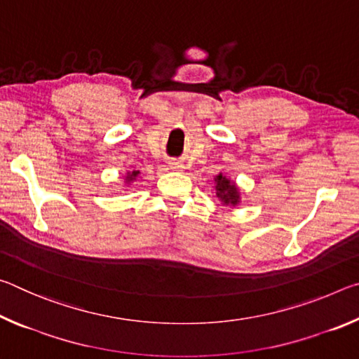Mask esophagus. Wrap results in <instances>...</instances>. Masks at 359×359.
Here are the masks:
<instances>
[{"instance_id":"34e87169","label":"esophagus","mask_w":359,"mask_h":359,"mask_svg":"<svg viewBox=\"0 0 359 359\" xmlns=\"http://www.w3.org/2000/svg\"><path fill=\"white\" fill-rule=\"evenodd\" d=\"M171 169H182V166L177 165V163H171Z\"/></svg>"}]
</instances>
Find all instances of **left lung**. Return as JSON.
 Segmentation results:
<instances>
[{
	"mask_svg": "<svg viewBox=\"0 0 359 359\" xmlns=\"http://www.w3.org/2000/svg\"><path fill=\"white\" fill-rule=\"evenodd\" d=\"M214 188L218 201L226 208H236L241 203V190L236 182L226 174H217L214 177Z\"/></svg>",
	"mask_w": 359,
	"mask_h": 359,
	"instance_id": "left-lung-1",
	"label": "left lung"
}]
</instances>
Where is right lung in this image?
<instances>
[{
    "label": "right lung",
    "mask_w": 359,
    "mask_h": 359,
    "mask_svg": "<svg viewBox=\"0 0 359 359\" xmlns=\"http://www.w3.org/2000/svg\"><path fill=\"white\" fill-rule=\"evenodd\" d=\"M139 175H141V172L139 171H126L125 175H123V182H125V188L131 187L135 182L139 179ZM123 188V190H125Z\"/></svg>",
    "instance_id": "1"
}]
</instances>
